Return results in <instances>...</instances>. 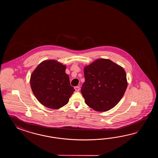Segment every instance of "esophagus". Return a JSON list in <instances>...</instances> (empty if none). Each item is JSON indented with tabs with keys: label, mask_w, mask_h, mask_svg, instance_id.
<instances>
[{
	"label": "esophagus",
	"mask_w": 158,
	"mask_h": 158,
	"mask_svg": "<svg viewBox=\"0 0 158 158\" xmlns=\"http://www.w3.org/2000/svg\"><path fill=\"white\" fill-rule=\"evenodd\" d=\"M74 89L76 91H80V87L79 86H75Z\"/></svg>",
	"instance_id": "1"
}]
</instances>
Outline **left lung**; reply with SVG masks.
I'll return each mask as SVG.
<instances>
[{"mask_svg": "<svg viewBox=\"0 0 158 158\" xmlns=\"http://www.w3.org/2000/svg\"><path fill=\"white\" fill-rule=\"evenodd\" d=\"M85 81L81 92L85 102L98 112L111 110L123 97L128 86L124 68L106 59H98L84 67Z\"/></svg>", "mask_w": 158, "mask_h": 158, "instance_id": "obj_1", "label": "left lung"}]
</instances>
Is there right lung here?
<instances>
[{
	"label": "right lung",
	"instance_id": "add662e5",
	"mask_svg": "<svg viewBox=\"0 0 158 158\" xmlns=\"http://www.w3.org/2000/svg\"><path fill=\"white\" fill-rule=\"evenodd\" d=\"M66 65L56 60H46L31 74L30 86L40 104L54 110L67 104L74 89L65 73Z\"/></svg>",
	"mask_w": 158,
	"mask_h": 158
}]
</instances>
